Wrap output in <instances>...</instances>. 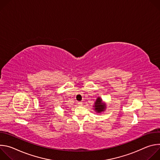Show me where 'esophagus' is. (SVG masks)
Wrapping results in <instances>:
<instances>
[{
	"label": "esophagus",
	"mask_w": 160,
	"mask_h": 160,
	"mask_svg": "<svg viewBox=\"0 0 160 160\" xmlns=\"http://www.w3.org/2000/svg\"><path fill=\"white\" fill-rule=\"evenodd\" d=\"M78 106H82V102H78Z\"/></svg>",
	"instance_id": "1"
}]
</instances>
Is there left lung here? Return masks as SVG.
I'll list each match as a JSON object with an SVG mask.
<instances>
[{
  "mask_svg": "<svg viewBox=\"0 0 160 160\" xmlns=\"http://www.w3.org/2000/svg\"><path fill=\"white\" fill-rule=\"evenodd\" d=\"M94 108V109L97 112H101L102 111H104L106 109V104L102 102V100L101 99V98H98L97 100L96 101L94 105L93 106Z\"/></svg>",
  "mask_w": 160,
  "mask_h": 160,
  "instance_id": "obj_1",
  "label": "left lung"
}]
</instances>
